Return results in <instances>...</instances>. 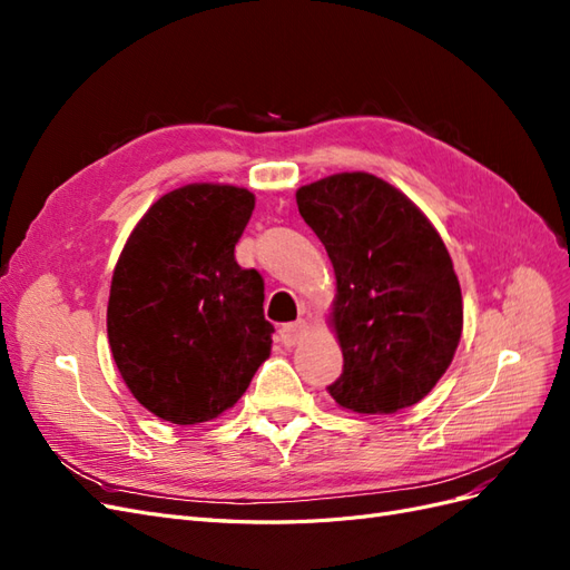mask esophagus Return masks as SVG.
Segmentation results:
<instances>
[{"label": "esophagus", "mask_w": 570, "mask_h": 570, "mask_svg": "<svg viewBox=\"0 0 570 570\" xmlns=\"http://www.w3.org/2000/svg\"><path fill=\"white\" fill-rule=\"evenodd\" d=\"M306 333H308L306 321H295V323H287V325L281 327V337H283V344H287V347H295V344H299Z\"/></svg>", "instance_id": "esophagus-1"}]
</instances>
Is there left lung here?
Segmentation results:
<instances>
[{"label":"left lung","instance_id":"obj_1","mask_svg":"<svg viewBox=\"0 0 570 570\" xmlns=\"http://www.w3.org/2000/svg\"><path fill=\"white\" fill-rule=\"evenodd\" d=\"M297 206L335 271L327 323L344 368L331 396L344 411L381 416L419 404L463 331L461 285L440 233L402 189L364 170L302 185Z\"/></svg>","mask_w":570,"mask_h":570}]
</instances>
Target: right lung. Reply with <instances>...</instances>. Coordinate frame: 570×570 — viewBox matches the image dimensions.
<instances>
[{
    "label": "right lung",
    "mask_w": 570,
    "mask_h": 570,
    "mask_svg": "<svg viewBox=\"0 0 570 570\" xmlns=\"http://www.w3.org/2000/svg\"><path fill=\"white\" fill-rule=\"evenodd\" d=\"M254 193L189 183L154 202L120 252L107 335L130 394L176 425L218 419L271 356L264 281L239 268L235 245Z\"/></svg>",
    "instance_id": "add662e5"
}]
</instances>
